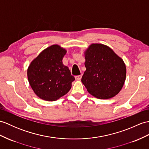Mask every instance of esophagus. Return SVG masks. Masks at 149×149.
Returning a JSON list of instances; mask_svg holds the SVG:
<instances>
[{"label": "esophagus", "instance_id": "obj_1", "mask_svg": "<svg viewBox=\"0 0 149 149\" xmlns=\"http://www.w3.org/2000/svg\"><path fill=\"white\" fill-rule=\"evenodd\" d=\"M76 80H81V78H82V75H76L75 77Z\"/></svg>", "mask_w": 149, "mask_h": 149}]
</instances>
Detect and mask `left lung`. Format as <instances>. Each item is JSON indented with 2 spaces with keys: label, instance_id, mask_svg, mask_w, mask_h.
Segmentation results:
<instances>
[{
  "label": "left lung",
  "instance_id": "1",
  "mask_svg": "<svg viewBox=\"0 0 149 149\" xmlns=\"http://www.w3.org/2000/svg\"><path fill=\"white\" fill-rule=\"evenodd\" d=\"M86 70L81 81L93 96L109 99L118 94L126 79L123 60L108 46L93 44L85 53Z\"/></svg>",
  "mask_w": 149,
  "mask_h": 149
}]
</instances>
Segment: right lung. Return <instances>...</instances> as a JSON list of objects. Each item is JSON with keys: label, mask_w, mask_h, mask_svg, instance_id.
<instances>
[{"label": "right lung", "mask_w": 149, "mask_h": 149, "mask_svg": "<svg viewBox=\"0 0 149 149\" xmlns=\"http://www.w3.org/2000/svg\"><path fill=\"white\" fill-rule=\"evenodd\" d=\"M66 52L53 45L41 52L29 67V82L40 98L55 101L70 91L75 78L62 62Z\"/></svg>", "instance_id": "right-lung-1"}]
</instances>
